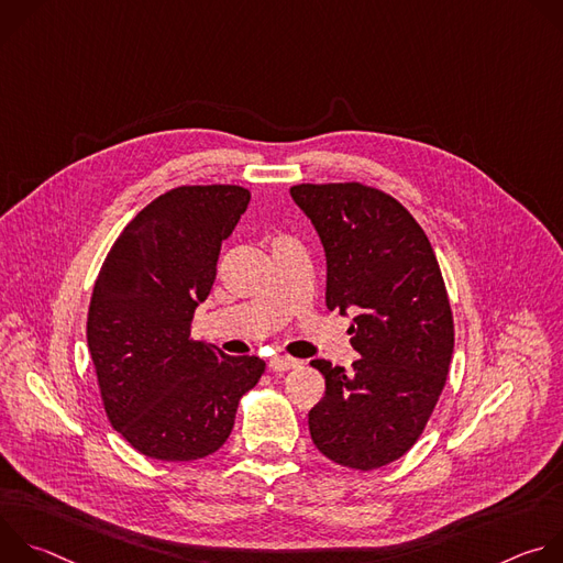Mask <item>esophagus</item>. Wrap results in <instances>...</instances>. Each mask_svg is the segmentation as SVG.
Instances as JSON below:
<instances>
[{
  "label": "esophagus",
  "mask_w": 563,
  "mask_h": 563,
  "mask_svg": "<svg viewBox=\"0 0 563 563\" xmlns=\"http://www.w3.org/2000/svg\"><path fill=\"white\" fill-rule=\"evenodd\" d=\"M300 365L298 358H291V356H274L269 361V367L272 372H289V369H296Z\"/></svg>",
  "instance_id": "1"
}]
</instances>
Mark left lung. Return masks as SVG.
Listing matches in <instances>:
<instances>
[{"label":"left lung","instance_id":"8db88e82","mask_svg":"<svg viewBox=\"0 0 563 563\" xmlns=\"http://www.w3.org/2000/svg\"><path fill=\"white\" fill-rule=\"evenodd\" d=\"M328 256V309L356 311L350 372L316 358L325 396L309 412L313 445L369 472L404 456L423 434L445 387L454 318L434 250L415 216L363 183L296 185Z\"/></svg>","mask_w":563,"mask_h":563}]
</instances>
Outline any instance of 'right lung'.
<instances>
[{
  "mask_svg": "<svg viewBox=\"0 0 563 563\" xmlns=\"http://www.w3.org/2000/svg\"><path fill=\"white\" fill-rule=\"evenodd\" d=\"M252 200L238 185H185L146 205L109 250L87 341L111 426L144 456L196 461L229 439L238 404L265 374L191 339L222 240Z\"/></svg>",
  "mask_w": 563,
  "mask_h": 563,
  "instance_id": "1",
  "label": "right lung"
}]
</instances>
